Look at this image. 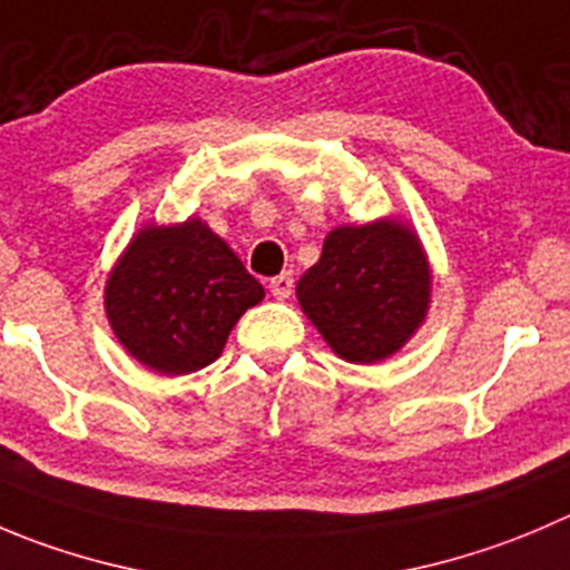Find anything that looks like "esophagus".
Returning <instances> with one entry per match:
<instances>
[{
  "label": "esophagus",
  "instance_id": "obj_1",
  "mask_svg": "<svg viewBox=\"0 0 570 570\" xmlns=\"http://www.w3.org/2000/svg\"><path fill=\"white\" fill-rule=\"evenodd\" d=\"M268 288L276 299H288V296L294 294V274H288V271H285V274L274 276V279L268 282Z\"/></svg>",
  "mask_w": 570,
  "mask_h": 570
}]
</instances>
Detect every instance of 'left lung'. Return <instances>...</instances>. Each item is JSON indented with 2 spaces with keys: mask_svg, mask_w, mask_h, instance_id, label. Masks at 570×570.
Instances as JSON below:
<instances>
[{
  "mask_svg": "<svg viewBox=\"0 0 570 570\" xmlns=\"http://www.w3.org/2000/svg\"><path fill=\"white\" fill-rule=\"evenodd\" d=\"M330 346L350 363L397 352L425 318L431 274L420 240L400 224L341 226L296 285Z\"/></svg>",
  "mask_w": 570,
  "mask_h": 570,
  "instance_id": "1",
  "label": "left lung"
}]
</instances>
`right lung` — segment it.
<instances>
[{
    "label": "right lung",
    "instance_id": "1",
    "mask_svg": "<svg viewBox=\"0 0 570 570\" xmlns=\"http://www.w3.org/2000/svg\"><path fill=\"white\" fill-rule=\"evenodd\" d=\"M263 285L200 220L148 226L106 285L114 333L161 375L204 370L224 352L237 318L263 299Z\"/></svg>",
    "mask_w": 570,
    "mask_h": 570
}]
</instances>
